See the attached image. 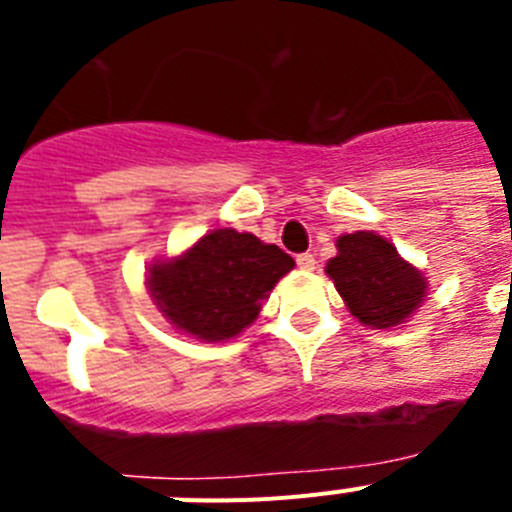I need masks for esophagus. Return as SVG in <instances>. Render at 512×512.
Masks as SVG:
<instances>
[{
    "instance_id": "esophagus-1",
    "label": "esophagus",
    "mask_w": 512,
    "mask_h": 512,
    "mask_svg": "<svg viewBox=\"0 0 512 512\" xmlns=\"http://www.w3.org/2000/svg\"><path fill=\"white\" fill-rule=\"evenodd\" d=\"M297 266H300L302 271H312L315 269V256H312V253H300V256H297Z\"/></svg>"
}]
</instances>
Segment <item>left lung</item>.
<instances>
[{
	"mask_svg": "<svg viewBox=\"0 0 512 512\" xmlns=\"http://www.w3.org/2000/svg\"><path fill=\"white\" fill-rule=\"evenodd\" d=\"M338 256L325 271L336 282L338 295L359 323L372 328H395L413 315L425 297V279L397 248L369 230L338 238Z\"/></svg>",
	"mask_w": 512,
	"mask_h": 512,
	"instance_id": "8db88e82",
	"label": "left lung"
}]
</instances>
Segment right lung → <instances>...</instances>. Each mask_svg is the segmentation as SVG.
<instances>
[{"mask_svg": "<svg viewBox=\"0 0 512 512\" xmlns=\"http://www.w3.org/2000/svg\"><path fill=\"white\" fill-rule=\"evenodd\" d=\"M295 261L256 235L212 230L184 256L156 264L148 287L158 310L179 330L205 341L238 336Z\"/></svg>", "mask_w": 512, "mask_h": 512, "instance_id": "obj_1", "label": "right lung"}]
</instances>
